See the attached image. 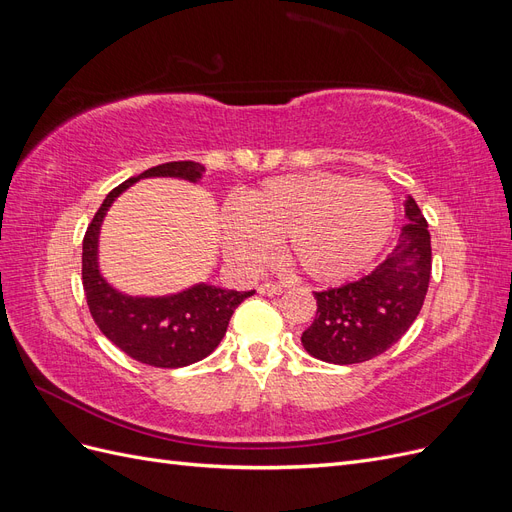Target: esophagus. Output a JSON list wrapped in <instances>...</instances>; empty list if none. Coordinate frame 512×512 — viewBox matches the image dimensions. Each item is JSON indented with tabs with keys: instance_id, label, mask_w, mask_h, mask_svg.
I'll use <instances>...</instances> for the list:
<instances>
[{
	"instance_id": "34e87169",
	"label": "esophagus",
	"mask_w": 512,
	"mask_h": 512,
	"mask_svg": "<svg viewBox=\"0 0 512 512\" xmlns=\"http://www.w3.org/2000/svg\"><path fill=\"white\" fill-rule=\"evenodd\" d=\"M258 292L265 294V297H275V294L282 292V288L277 286V284H260V286H258Z\"/></svg>"
}]
</instances>
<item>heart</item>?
I'll list each match as a JSON object with an SVG mask.
<instances>
[{"mask_svg": "<svg viewBox=\"0 0 512 512\" xmlns=\"http://www.w3.org/2000/svg\"><path fill=\"white\" fill-rule=\"evenodd\" d=\"M395 203L371 179L335 173L275 177L222 213L230 262L256 273L288 241V256L316 282H344L361 273L389 241Z\"/></svg>", "mask_w": 512, "mask_h": 512, "instance_id": "b5f03b06", "label": "heart"}]
</instances>
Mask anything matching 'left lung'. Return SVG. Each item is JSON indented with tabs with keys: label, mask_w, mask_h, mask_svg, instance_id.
<instances>
[{
	"label": "left lung",
	"mask_w": 512,
	"mask_h": 512,
	"mask_svg": "<svg viewBox=\"0 0 512 512\" xmlns=\"http://www.w3.org/2000/svg\"><path fill=\"white\" fill-rule=\"evenodd\" d=\"M404 209L408 224L384 262L359 282L314 292L318 312L301 335L314 359L363 363L389 350L412 327L429 288L431 239L412 196H406Z\"/></svg>",
	"instance_id": "1"
}]
</instances>
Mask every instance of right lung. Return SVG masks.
<instances>
[{"label": "right lung", "mask_w": 512, "mask_h": 512, "mask_svg": "<svg viewBox=\"0 0 512 512\" xmlns=\"http://www.w3.org/2000/svg\"><path fill=\"white\" fill-rule=\"evenodd\" d=\"M203 175L205 166L188 160L153 166L138 177H130L106 194L83 239V288L91 316L119 350L151 367L177 369L203 361L220 346L230 316L254 290L239 292L200 282L164 297H134L121 292L108 284L100 271V228L115 198L136 181L173 177L200 183Z\"/></svg>", "instance_id": "1"}]
</instances>
